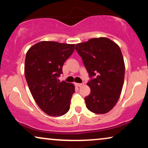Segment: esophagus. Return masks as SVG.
I'll return each mask as SVG.
<instances>
[{
    "label": "esophagus",
    "instance_id": "esophagus-1",
    "mask_svg": "<svg viewBox=\"0 0 148 148\" xmlns=\"http://www.w3.org/2000/svg\"><path fill=\"white\" fill-rule=\"evenodd\" d=\"M75 84H76V86H78V87H80V86H82L84 85L83 83H75Z\"/></svg>",
    "mask_w": 148,
    "mask_h": 148
}]
</instances>
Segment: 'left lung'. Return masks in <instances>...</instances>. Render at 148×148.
<instances>
[{"instance_id":"8db88e82","label":"left lung","mask_w":148,"mask_h":148,"mask_svg":"<svg viewBox=\"0 0 148 148\" xmlns=\"http://www.w3.org/2000/svg\"><path fill=\"white\" fill-rule=\"evenodd\" d=\"M90 78L89 95L84 98L88 110L103 114L119 101L125 78V66L119 45L106 37L90 38L76 45Z\"/></svg>"}]
</instances>
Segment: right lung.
<instances>
[{
	"label": "right lung",
	"instance_id": "right-lung-1",
	"mask_svg": "<svg viewBox=\"0 0 148 148\" xmlns=\"http://www.w3.org/2000/svg\"><path fill=\"white\" fill-rule=\"evenodd\" d=\"M74 49V44L41 41L26 53L24 73L29 89L38 107L51 116H61L70 110L75 86L58 77Z\"/></svg>",
	"mask_w": 148,
	"mask_h": 148
}]
</instances>
